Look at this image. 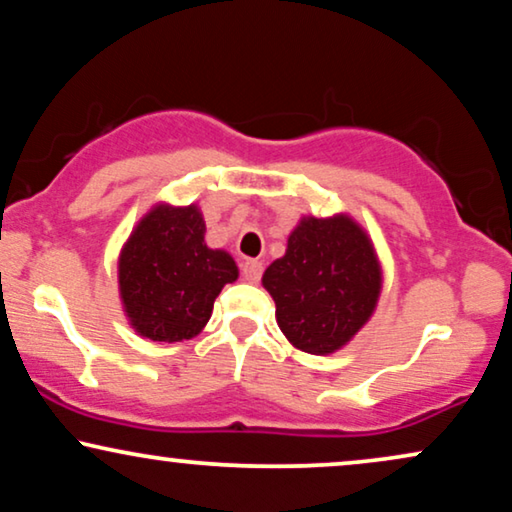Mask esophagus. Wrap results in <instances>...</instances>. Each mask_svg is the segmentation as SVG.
Segmentation results:
<instances>
[{"instance_id": "esophagus-1", "label": "esophagus", "mask_w": 512, "mask_h": 512, "mask_svg": "<svg viewBox=\"0 0 512 512\" xmlns=\"http://www.w3.org/2000/svg\"><path fill=\"white\" fill-rule=\"evenodd\" d=\"M241 271H243V278L250 283H257L262 278V262L260 260H245L241 264Z\"/></svg>"}]
</instances>
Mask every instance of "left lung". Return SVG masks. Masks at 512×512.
Masks as SVG:
<instances>
[{"instance_id": "left-lung-1", "label": "left lung", "mask_w": 512, "mask_h": 512, "mask_svg": "<svg viewBox=\"0 0 512 512\" xmlns=\"http://www.w3.org/2000/svg\"><path fill=\"white\" fill-rule=\"evenodd\" d=\"M276 302V323L307 354L338 352L371 319L383 290V269L364 226L340 212L302 217L286 255L262 276Z\"/></svg>"}]
</instances>
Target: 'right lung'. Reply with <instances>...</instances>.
Here are the masks:
<instances>
[{
    "label": "right lung",
    "instance_id": "1",
    "mask_svg": "<svg viewBox=\"0 0 512 512\" xmlns=\"http://www.w3.org/2000/svg\"><path fill=\"white\" fill-rule=\"evenodd\" d=\"M238 278L234 257L205 243L196 203H155L129 234L118 257V286L129 326L153 342L196 338L215 297Z\"/></svg>",
    "mask_w": 512,
    "mask_h": 512
}]
</instances>
